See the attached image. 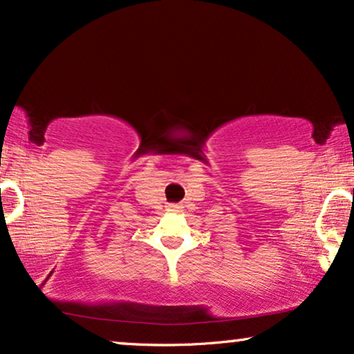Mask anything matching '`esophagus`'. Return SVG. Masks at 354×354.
Masks as SVG:
<instances>
[{
	"mask_svg": "<svg viewBox=\"0 0 354 354\" xmlns=\"http://www.w3.org/2000/svg\"><path fill=\"white\" fill-rule=\"evenodd\" d=\"M180 209H181V205H178V204H169L167 207L168 212H180Z\"/></svg>",
	"mask_w": 354,
	"mask_h": 354,
	"instance_id": "34e87169",
	"label": "esophagus"
}]
</instances>
